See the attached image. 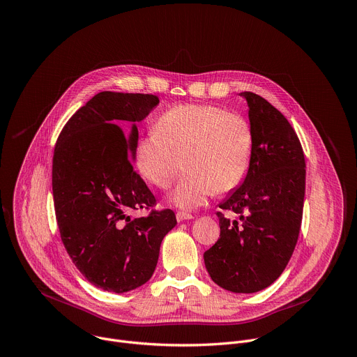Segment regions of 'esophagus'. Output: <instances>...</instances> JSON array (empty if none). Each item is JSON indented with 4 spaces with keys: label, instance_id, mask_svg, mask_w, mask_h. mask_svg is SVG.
<instances>
[{
    "label": "esophagus",
    "instance_id": "34e87169",
    "mask_svg": "<svg viewBox=\"0 0 357 357\" xmlns=\"http://www.w3.org/2000/svg\"><path fill=\"white\" fill-rule=\"evenodd\" d=\"M193 215L189 214V213H183V211H178L176 213V220L181 222V221H185V220H192Z\"/></svg>",
    "mask_w": 357,
    "mask_h": 357
}]
</instances>
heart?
Returning <instances> with one entry per match:
<instances>
[{"mask_svg": "<svg viewBox=\"0 0 357 357\" xmlns=\"http://www.w3.org/2000/svg\"><path fill=\"white\" fill-rule=\"evenodd\" d=\"M252 144L245 117L214 105L186 103L162 113L155 130L139 137L133 160L144 179L167 189L181 169L182 157L186 172L169 199L179 208L193 210L244 181Z\"/></svg>", "mask_w": 357, "mask_h": 357, "instance_id": "1", "label": "heart"}]
</instances>
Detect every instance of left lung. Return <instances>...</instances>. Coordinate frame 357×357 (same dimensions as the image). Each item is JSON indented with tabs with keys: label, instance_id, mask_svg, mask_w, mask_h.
<instances>
[{
	"label": "left lung",
	"instance_id": "obj_1",
	"mask_svg": "<svg viewBox=\"0 0 357 357\" xmlns=\"http://www.w3.org/2000/svg\"><path fill=\"white\" fill-rule=\"evenodd\" d=\"M252 130V158L244 182L220 203V238L204 252L211 280L232 293H257L271 286L296 248L305 193V160L287 119L266 99L241 92Z\"/></svg>",
	"mask_w": 357,
	"mask_h": 357
}]
</instances>
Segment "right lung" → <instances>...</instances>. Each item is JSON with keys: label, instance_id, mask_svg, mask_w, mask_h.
<instances>
[{"label": "right lung", "instance_id": "right-lung-1", "mask_svg": "<svg viewBox=\"0 0 357 357\" xmlns=\"http://www.w3.org/2000/svg\"><path fill=\"white\" fill-rule=\"evenodd\" d=\"M160 103L155 95L103 91L63 128L53 155L52 186L67 254L95 287L126 293L149 282L164 236L176 225L169 208L132 218L155 197L130 158L136 123ZM121 124L130 128L125 137Z\"/></svg>", "mask_w": 357, "mask_h": 357}]
</instances>
